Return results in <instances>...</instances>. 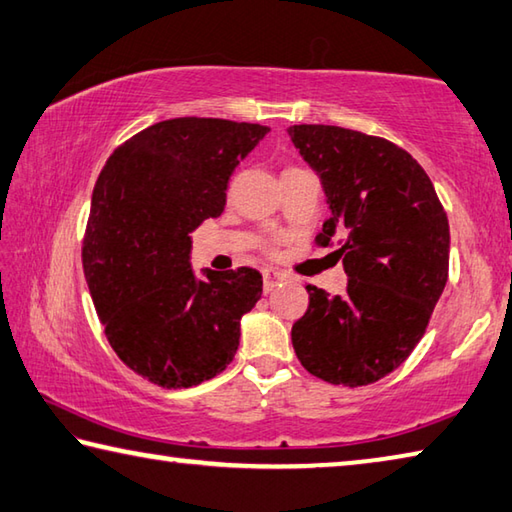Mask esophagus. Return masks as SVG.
Instances as JSON below:
<instances>
[{"instance_id": "1", "label": "esophagus", "mask_w": 512, "mask_h": 512, "mask_svg": "<svg viewBox=\"0 0 512 512\" xmlns=\"http://www.w3.org/2000/svg\"><path fill=\"white\" fill-rule=\"evenodd\" d=\"M262 277H264V291L266 293L273 291L275 286H280L286 280V275L280 273V271H275V268H264Z\"/></svg>"}]
</instances>
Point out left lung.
Instances as JSON below:
<instances>
[{
	"instance_id": "left-lung-1",
	"label": "left lung",
	"mask_w": 512,
	"mask_h": 512,
	"mask_svg": "<svg viewBox=\"0 0 512 512\" xmlns=\"http://www.w3.org/2000/svg\"><path fill=\"white\" fill-rule=\"evenodd\" d=\"M318 172L331 217L315 244L338 248L347 291L309 284L293 349L331 385L376 383L401 367L448 282L450 226L430 176L403 147L336 125L288 129Z\"/></svg>"
}]
</instances>
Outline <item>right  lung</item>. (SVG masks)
I'll return each instance as SVG.
<instances>
[{"instance_id": "1", "label": "right lung", "mask_w": 512, "mask_h": 512, "mask_svg": "<svg viewBox=\"0 0 512 512\" xmlns=\"http://www.w3.org/2000/svg\"><path fill=\"white\" fill-rule=\"evenodd\" d=\"M224 118H172L127 138L91 194L82 268L111 349L165 389L215 378L262 297L255 268L190 266V232L226 206L230 174L268 134Z\"/></svg>"}]
</instances>
